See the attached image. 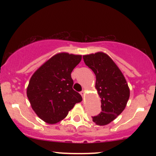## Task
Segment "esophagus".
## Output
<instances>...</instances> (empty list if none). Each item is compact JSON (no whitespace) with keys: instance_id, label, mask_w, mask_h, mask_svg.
Returning a JSON list of instances; mask_svg holds the SVG:
<instances>
[{"instance_id":"34e87169","label":"esophagus","mask_w":156,"mask_h":156,"mask_svg":"<svg viewBox=\"0 0 156 156\" xmlns=\"http://www.w3.org/2000/svg\"><path fill=\"white\" fill-rule=\"evenodd\" d=\"M80 95H81L82 97H83H83H84V95H85V91H84V90H83V91H81V92H80Z\"/></svg>"}]
</instances>
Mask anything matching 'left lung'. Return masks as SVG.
<instances>
[{"label":"left lung","mask_w":156,"mask_h":156,"mask_svg":"<svg viewBox=\"0 0 156 156\" xmlns=\"http://www.w3.org/2000/svg\"><path fill=\"white\" fill-rule=\"evenodd\" d=\"M83 58L95 75V89L101 99L102 112L92 117V120L98 125H108L125 109L129 87L122 73L106 53L98 52L84 55Z\"/></svg>","instance_id":"1"}]
</instances>
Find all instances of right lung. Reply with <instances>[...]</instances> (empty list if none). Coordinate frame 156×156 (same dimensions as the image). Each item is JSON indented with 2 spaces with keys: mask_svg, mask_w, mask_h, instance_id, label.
I'll return each mask as SVG.
<instances>
[{
  "mask_svg": "<svg viewBox=\"0 0 156 156\" xmlns=\"http://www.w3.org/2000/svg\"><path fill=\"white\" fill-rule=\"evenodd\" d=\"M81 55L57 53L39 67L29 80L27 97L38 117L48 124H55L82 97L73 89L71 73L81 61Z\"/></svg>",
  "mask_w": 156,
  "mask_h": 156,
  "instance_id": "obj_1",
  "label": "right lung"
}]
</instances>
